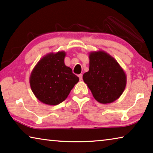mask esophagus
Here are the masks:
<instances>
[{
  "label": "esophagus",
  "mask_w": 153,
  "mask_h": 153,
  "mask_svg": "<svg viewBox=\"0 0 153 153\" xmlns=\"http://www.w3.org/2000/svg\"><path fill=\"white\" fill-rule=\"evenodd\" d=\"M78 77L79 78V80H82V74L78 75Z\"/></svg>",
  "instance_id": "34e87169"
}]
</instances>
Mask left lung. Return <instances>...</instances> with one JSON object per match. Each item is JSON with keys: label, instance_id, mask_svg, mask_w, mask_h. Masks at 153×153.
<instances>
[{"label": "left lung", "instance_id": "8db88e82", "mask_svg": "<svg viewBox=\"0 0 153 153\" xmlns=\"http://www.w3.org/2000/svg\"><path fill=\"white\" fill-rule=\"evenodd\" d=\"M89 70L83 75L93 96L102 104L112 103L122 95L126 85V75L115 58L104 51H91Z\"/></svg>", "mask_w": 153, "mask_h": 153}]
</instances>
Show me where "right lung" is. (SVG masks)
Masks as SVG:
<instances>
[{
    "mask_svg": "<svg viewBox=\"0 0 153 153\" xmlns=\"http://www.w3.org/2000/svg\"><path fill=\"white\" fill-rule=\"evenodd\" d=\"M64 51L44 56L34 67L29 77L31 91L39 101L58 105L67 99L79 77L65 64Z\"/></svg>",
    "mask_w": 153,
    "mask_h": 153,
    "instance_id": "add662e5",
    "label": "right lung"
}]
</instances>
